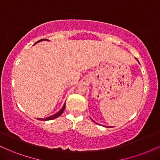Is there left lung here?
I'll return each instance as SVG.
<instances>
[{"label":"left lung","instance_id":"obj_1","mask_svg":"<svg viewBox=\"0 0 160 160\" xmlns=\"http://www.w3.org/2000/svg\"><path fill=\"white\" fill-rule=\"evenodd\" d=\"M136 59H137V58H136ZM137 61H138V59H137ZM92 121H94V120H92ZM97 124H98V123H97ZM109 127L111 128V127H112V126H109Z\"/></svg>","mask_w":160,"mask_h":160}]
</instances>
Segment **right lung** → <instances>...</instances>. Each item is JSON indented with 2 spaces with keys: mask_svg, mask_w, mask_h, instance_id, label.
<instances>
[{
  "mask_svg": "<svg viewBox=\"0 0 160 160\" xmlns=\"http://www.w3.org/2000/svg\"><path fill=\"white\" fill-rule=\"evenodd\" d=\"M43 40H47V39H42V40H38V42H36V43H34V45H35L36 43H39V42H40V41H43ZM65 104H64V105H63V107L62 108V109L60 110L59 111L57 112L56 113H55V114L50 116V117H47V118H44V119L39 118V119H38V120H53V119H56V118H57V117H59V116H61V115L62 114V113H63V111H64V110H65Z\"/></svg>",
  "mask_w": 160,
  "mask_h": 160,
  "instance_id": "obj_1",
  "label": "right lung"
}]
</instances>
